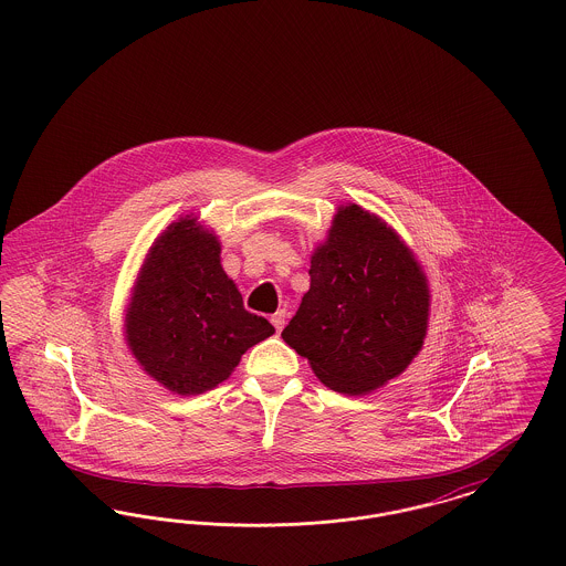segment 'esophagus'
Returning a JSON list of instances; mask_svg holds the SVG:
<instances>
[{
	"mask_svg": "<svg viewBox=\"0 0 566 566\" xmlns=\"http://www.w3.org/2000/svg\"><path fill=\"white\" fill-rule=\"evenodd\" d=\"M271 324H273L275 331L280 333V331L284 328V324H286V310H277V312L271 316Z\"/></svg>",
	"mask_w": 566,
	"mask_h": 566,
	"instance_id": "obj_1",
	"label": "esophagus"
}]
</instances>
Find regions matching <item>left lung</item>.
I'll list each match as a JSON object with an SVG mask.
<instances>
[{
    "mask_svg": "<svg viewBox=\"0 0 566 566\" xmlns=\"http://www.w3.org/2000/svg\"><path fill=\"white\" fill-rule=\"evenodd\" d=\"M310 277L282 339L324 386L367 395L401 376L422 350L431 291L399 233L356 203L339 206Z\"/></svg>",
    "mask_w": 566,
    "mask_h": 566,
    "instance_id": "left-lung-1",
    "label": "left lung"
}]
</instances>
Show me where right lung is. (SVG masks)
<instances>
[{
  "instance_id": "1",
  "label": "right lung",
  "mask_w": 566,
  "mask_h": 566,
  "mask_svg": "<svg viewBox=\"0 0 566 566\" xmlns=\"http://www.w3.org/2000/svg\"><path fill=\"white\" fill-rule=\"evenodd\" d=\"M125 342L139 367L174 395H201L235 371L245 350L275 333L243 307L220 265V242L199 216L153 242L125 310Z\"/></svg>"
}]
</instances>
